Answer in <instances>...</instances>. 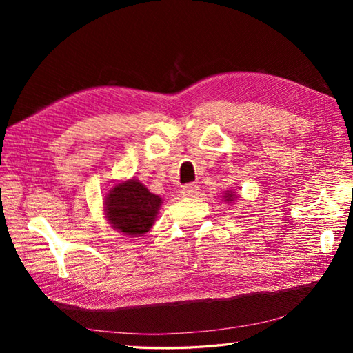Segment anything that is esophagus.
Returning a JSON list of instances; mask_svg holds the SVG:
<instances>
[{
  "label": "esophagus",
  "instance_id": "1",
  "mask_svg": "<svg viewBox=\"0 0 353 353\" xmlns=\"http://www.w3.org/2000/svg\"><path fill=\"white\" fill-rule=\"evenodd\" d=\"M181 192H182L183 197H197L199 186L196 183H188V185L183 186V188L181 190Z\"/></svg>",
  "mask_w": 353,
  "mask_h": 353
}]
</instances>
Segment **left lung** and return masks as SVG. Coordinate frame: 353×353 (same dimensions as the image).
Wrapping results in <instances>:
<instances>
[{
  "mask_svg": "<svg viewBox=\"0 0 353 353\" xmlns=\"http://www.w3.org/2000/svg\"><path fill=\"white\" fill-rule=\"evenodd\" d=\"M224 200H226L228 201V203H232V201H234L235 199H236V196H235V194L234 192H232V191H228L226 194H224Z\"/></svg>",
  "mask_w": 353,
  "mask_h": 353,
  "instance_id": "1",
  "label": "left lung"
}]
</instances>
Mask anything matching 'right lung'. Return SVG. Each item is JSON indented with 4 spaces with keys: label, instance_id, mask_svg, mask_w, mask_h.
Returning a JSON list of instances; mask_svg holds the SVG:
<instances>
[{
    "label": "right lung",
    "instance_id": "right-lung-1",
    "mask_svg": "<svg viewBox=\"0 0 353 353\" xmlns=\"http://www.w3.org/2000/svg\"><path fill=\"white\" fill-rule=\"evenodd\" d=\"M162 199L137 179L117 183L104 199L109 224L125 235L142 236L153 228Z\"/></svg>",
    "mask_w": 353,
    "mask_h": 353
}]
</instances>
